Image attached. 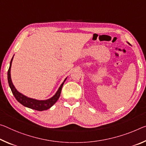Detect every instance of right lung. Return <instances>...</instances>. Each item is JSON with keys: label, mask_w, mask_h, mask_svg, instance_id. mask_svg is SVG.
<instances>
[{"label": "right lung", "mask_w": 146, "mask_h": 146, "mask_svg": "<svg viewBox=\"0 0 146 146\" xmlns=\"http://www.w3.org/2000/svg\"><path fill=\"white\" fill-rule=\"evenodd\" d=\"M13 58L11 60L10 68H9L8 71V80L9 86H10L11 90V92H12L13 96H14L15 98L17 99L18 102H19L23 106H27L28 108H32V109L38 110V111H42V110H45L48 109V108H50L56 102L58 99H59L60 96L62 86H63V84L64 82L66 81V78L64 80V82L61 84L60 86L59 89L57 91L56 94H55L52 98H50L49 99H47V100H45V101H39V100H36V99H34L27 98V97L25 96L24 95L19 93V92L15 89L14 86H13V84H12V82H11V76H10V69H11V62H12Z\"/></svg>", "instance_id": "add662e5"}]
</instances>
